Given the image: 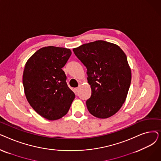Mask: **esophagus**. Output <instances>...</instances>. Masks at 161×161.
Wrapping results in <instances>:
<instances>
[{"label": "esophagus", "instance_id": "obj_1", "mask_svg": "<svg viewBox=\"0 0 161 161\" xmlns=\"http://www.w3.org/2000/svg\"><path fill=\"white\" fill-rule=\"evenodd\" d=\"M75 91H76V92H78L79 91V90H80V87H77V88H75Z\"/></svg>", "mask_w": 161, "mask_h": 161}]
</instances>
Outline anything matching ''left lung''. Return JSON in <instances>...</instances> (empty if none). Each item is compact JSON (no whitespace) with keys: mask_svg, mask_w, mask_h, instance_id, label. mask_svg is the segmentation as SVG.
<instances>
[{"mask_svg":"<svg viewBox=\"0 0 161 161\" xmlns=\"http://www.w3.org/2000/svg\"><path fill=\"white\" fill-rule=\"evenodd\" d=\"M86 67L91 95L86 105L92 115L105 119L119 110L131 82L127 58L118 46L97 40L73 49Z\"/></svg>","mask_w":161,"mask_h":161,"instance_id":"obj_1","label":"left lung"}]
</instances>
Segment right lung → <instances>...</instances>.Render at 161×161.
<instances>
[{"label":"right lung","instance_id":"obj_1","mask_svg":"<svg viewBox=\"0 0 161 161\" xmlns=\"http://www.w3.org/2000/svg\"><path fill=\"white\" fill-rule=\"evenodd\" d=\"M71 54L69 49L44 47L34 53L25 64L23 75L25 96L32 108L48 120L66 115L75 98L62 69Z\"/></svg>","mask_w":161,"mask_h":161}]
</instances>
